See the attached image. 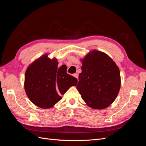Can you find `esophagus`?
<instances>
[{"instance_id": "obj_1", "label": "esophagus", "mask_w": 146, "mask_h": 146, "mask_svg": "<svg viewBox=\"0 0 146 146\" xmlns=\"http://www.w3.org/2000/svg\"><path fill=\"white\" fill-rule=\"evenodd\" d=\"M73 76H74V77H76V78L78 79V75L77 74H74L73 75Z\"/></svg>"}]
</instances>
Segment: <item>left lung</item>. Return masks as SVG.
<instances>
[{"instance_id": "1", "label": "left lung", "mask_w": 146, "mask_h": 146, "mask_svg": "<svg viewBox=\"0 0 146 146\" xmlns=\"http://www.w3.org/2000/svg\"><path fill=\"white\" fill-rule=\"evenodd\" d=\"M82 72L77 89L86 105L93 109L108 107L120 90V70L105 53L92 50L80 59Z\"/></svg>"}]
</instances>
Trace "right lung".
<instances>
[{
  "instance_id": "right-lung-1",
  "label": "right lung",
  "mask_w": 146,
  "mask_h": 146,
  "mask_svg": "<svg viewBox=\"0 0 146 146\" xmlns=\"http://www.w3.org/2000/svg\"><path fill=\"white\" fill-rule=\"evenodd\" d=\"M48 54L31 63L25 73L24 90L30 100L37 107L50 108L59 102L69 88L77 86V79L67 74L66 66L58 67V60Z\"/></svg>"
}]
</instances>
